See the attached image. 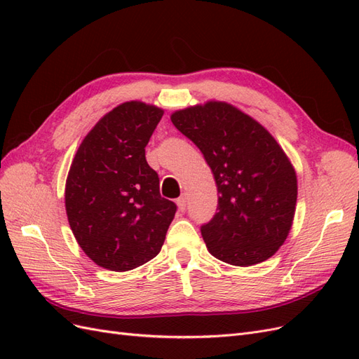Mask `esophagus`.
<instances>
[{"label":"esophagus","instance_id":"esophagus-1","mask_svg":"<svg viewBox=\"0 0 359 359\" xmlns=\"http://www.w3.org/2000/svg\"><path fill=\"white\" fill-rule=\"evenodd\" d=\"M177 205H178V210H180L181 212L186 211V206H187V199H186V196H180V198L177 199Z\"/></svg>","mask_w":359,"mask_h":359}]
</instances>
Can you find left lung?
I'll use <instances>...</instances> for the list:
<instances>
[{"label":"left lung","instance_id":"left-lung-1","mask_svg":"<svg viewBox=\"0 0 359 359\" xmlns=\"http://www.w3.org/2000/svg\"><path fill=\"white\" fill-rule=\"evenodd\" d=\"M212 170L219 205L201 226L210 253L235 266L269 259L289 235L297 173L265 127L235 106L208 102L170 116Z\"/></svg>","mask_w":359,"mask_h":359}]
</instances>
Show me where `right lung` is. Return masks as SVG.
Listing matches in <instances>:
<instances>
[{
  "instance_id": "add662e5",
  "label": "right lung",
  "mask_w": 359,
  "mask_h": 359,
  "mask_svg": "<svg viewBox=\"0 0 359 359\" xmlns=\"http://www.w3.org/2000/svg\"><path fill=\"white\" fill-rule=\"evenodd\" d=\"M163 111L142 102L116 106L85 136L66 182V211L76 241L91 260L128 271L156 257L177 205L160 196L145 147Z\"/></svg>"
}]
</instances>
